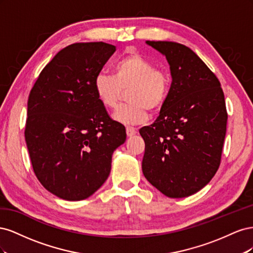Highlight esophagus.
Here are the masks:
<instances>
[{
	"label": "esophagus",
	"instance_id": "obj_1",
	"mask_svg": "<svg viewBox=\"0 0 253 253\" xmlns=\"http://www.w3.org/2000/svg\"><path fill=\"white\" fill-rule=\"evenodd\" d=\"M137 134V128L133 126H126V135L127 137H132Z\"/></svg>",
	"mask_w": 253,
	"mask_h": 253
}]
</instances>
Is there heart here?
I'll use <instances>...</instances> for the list:
<instances>
[{
    "instance_id": "b5f03b06",
    "label": "heart",
    "mask_w": 253,
    "mask_h": 253,
    "mask_svg": "<svg viewBox=\"0 0 253 253\" xmlns=\"http://www.w3.org/2000/svg\"><path fill=\"white\" fill-rule=\"evenodd\" d=\"M94 90L104 108L112 110L119 103L124 90L128 91L127 100L113 114V119L122 125H141L149 118V110L158 112L170 94V79L155 63L132 52L115 65V76L99 72L94 79Z\"/></svg>"
}]
</instances>
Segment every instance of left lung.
<instances>
[{
    "label": "left lung",
    "instance_id": "8db88e82",
    "mask_svg": "<svg viewBox=\"0 0 253 253\" xmlns=\"http://www.w3.org/2000/svg\"><path fill=\"white\" fill-rule=\"evenodd\" d=\"M145 43L166 57L172 83L154 124L139 131L145 143L142 173L166 196L187 197L208 185L219 167L228 117L224 93L186 45Z\"/></svg>",
    "mask_w": 253,
    "mask_h": 253
}]
</instances>
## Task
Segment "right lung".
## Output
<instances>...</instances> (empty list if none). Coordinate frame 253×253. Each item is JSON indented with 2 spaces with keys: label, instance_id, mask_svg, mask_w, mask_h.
<instances>
[{
  "label": "right lung",
  "instance_id": "right-lung-1",
  "mask_svg": "<svg viewBox=\"0 0 253 253\" xmlns=\"http://www.w3.org/2000/svg\"><path fill=\"white\" fill-rule=\"evenodd\" d=\"M116 50L75 43L43 68L27 102L25 140L42 186L65 201L93 195L108 179L125 126L112 120L94 90L95 76Z\"/></svg>",
  "mask_w": 253,
  "mask_h": 253
}]
</instances>
